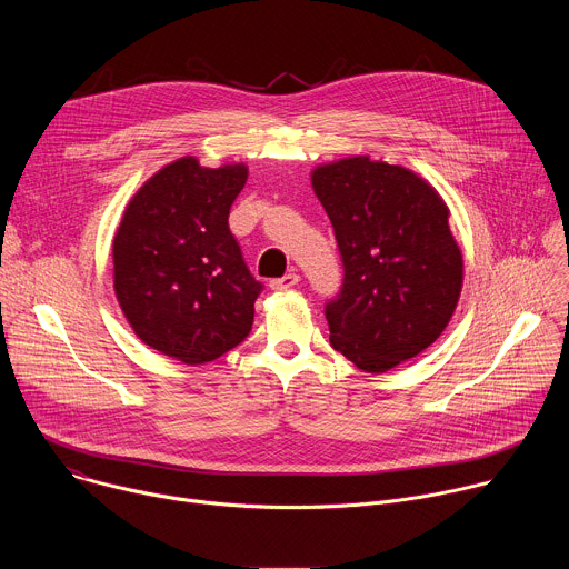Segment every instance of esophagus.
Returning a JSON list of instances; mask_svg holds the SVG:
<instances>
[{
    "label": "esophagus",
    "instance_id": "obj_1",
    "mask_svg": "<svg viewBox=\"0 0 569 569\" xmlns=\"http://www.w3.org/2000/svg\"><path fill=\"white\" fill-rule=\"evenodd\" d=\"M299 283V274H283L281 279H272L270 281V288L272 290H290Z\"/></svg>",
    "mask_w": 569,
    "mask_h": 569
}]
</instances>
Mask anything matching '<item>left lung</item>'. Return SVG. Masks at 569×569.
Wrapping results in <instances>:
<instances>
[{
	"label": "left lung",
	"instance_id": "left-lung-1",
	"mask_svg": "<svg viewBox=\"0 0 569 569\" xmlns=\"http://www.w3.org/2000/svg\"><path fill=\"white\" fill-rule=\"evenodd\" d=\"M310 180L345 266L323 308L333 349L369 373L419 356L448 327L463 283L446 202L415 171L367 154L317 167Z\"/></svg>",
	"mask_w": 569,
	"mask_h": 569
}]
</instances>
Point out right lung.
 Listing matches in <instances>:
<instances>
[{"label": "right lung", "mask_w": 569, "mask_h": 569, "mask_svg": "<svg viewBox=\"0 0 569 569\" xmlns=\"http://www.w3.org/2000/svg\"><path fill=\"white\" fill-rule=\"evenodd\" d=\"M246 164L204 169L180 157L128 202L112 242L114 292L137 338L184 365L246 340L263 290L229 231Z\"/></svg>", "instance_id": "1"}]
</instances>
